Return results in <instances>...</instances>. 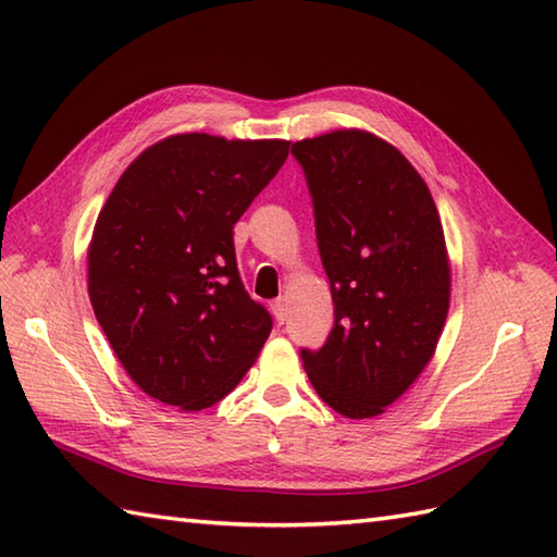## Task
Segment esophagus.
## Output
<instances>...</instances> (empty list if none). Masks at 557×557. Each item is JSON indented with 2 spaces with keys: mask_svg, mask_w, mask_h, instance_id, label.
Returning a JSON list of instances; mask_svg holds the SVG:
<instances>
[{
  "mask_svg": "<svg viewBox=\"0 0 557 557\" xmlns=\"http://www.w3.org/2000/svg\"><path fill=\"white\" fill-rule=\"evenodd\" d=\"M270 309H272V315H275V321L280 325L287 321V299H275V301H272Z\"/></svg>",
  "mask_w": 557,
  "mask_h": 557,
  "instance_id": "1",
  "label": "esophagus"
}]
</instances>
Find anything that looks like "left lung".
<instances>
[{
    "instance_id": "obj_1",
    "label": "left lung",
    "mask_w": 557,
    "mask_h": 557,
    "mask_svg": "<svg viewBox=\"0 0 557 557\" xmlns=\"http://www.w3.org/2000/svg\"><path fill=\"white\" fill-rule=\"evenodd\" d=\"M313 200L335 325L301 349L327 407L383 413L431 361L449 309V260L429 186L401 152L359 128L292 146Z\"/></svg>"
}]
</instances>
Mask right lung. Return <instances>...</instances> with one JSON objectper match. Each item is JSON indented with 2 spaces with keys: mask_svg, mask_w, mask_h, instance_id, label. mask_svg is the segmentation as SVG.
<instances>
[{
  "mask_svg": "<svg viewBox=\"0 0 557 557\" xmlns=\"http://www.w3.org/2000/svg\"><path fill=\"white\" fill-rule=\"evenodd\" d=\"M289 140L180 134L146 148L102 206L88 248L92 311L132 381L184 411L239 385L272 318L248 297L234 224Z\"/></svg>",
  "mask_w": 557,
  "mask_h": 557,
  "instance_id": "obj_1",
  "label": "right lung"
}]
</instances>
